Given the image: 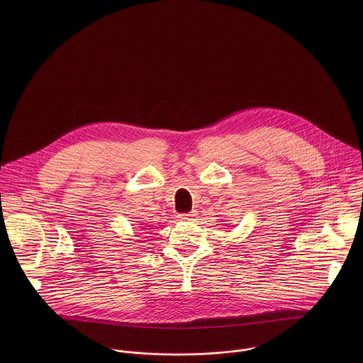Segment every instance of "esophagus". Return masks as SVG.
Masks as SVG:
<instances>
[{
    "mask_svg": "<svg viewBox=\"0 0 363 363\" xmlns=\"http://www.w3.org/2000/svg\"><path fill=\"white\" fill-rule=\"evenodd\" d=\"M179 218H180L182 220H189V219L193 218V213H182Z\"/></svg>",
    "mask_w": 363,
    "mask_h": 363,
    "instance_id": "34e87169",
    "label": "esophagus"
}]
</instances>
